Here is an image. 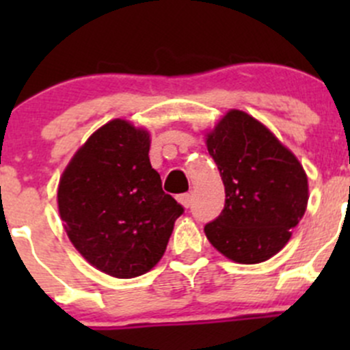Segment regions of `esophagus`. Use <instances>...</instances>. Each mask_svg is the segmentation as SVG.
Masks as SVG:
<instances>
[{"instance_id":"obj_1","label":"esophagus","mask_w":350,"mask_h":350,"mask_svg":"<svg viewBox=\"0 0 350 350\" xmlns=\"http://www.w3.org/2000/svg\"><path fill=\"white\" fill-rule=\"evenodd\" d=\"M178 201H179V203H181L185 208H189V206H191V201H193L191 193H185V195H179V196H178Z\"/></svg>"}]
</instances>
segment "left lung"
Returning <instances> with one entry per match:
<instances>
[{"mask_svg": "<svg viewBox=\"0 0 350 350\" xmlns=\"http://www.w3.org/2000/svg\"><path fill=\"white\" fill-rule=\"evenodd\" d=\"M206 147L225 186V206L204 225L206 239L235 262H264L288 243L305 215L306 172L269 129L241 109L217 123Z\"/></svg>", "mask_w": 350, "mask_h": 350, "instance_id": "8db88e82", "label": "left lung"}]
</instances>
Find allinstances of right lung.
<instances>
[{
    "label": "right lung",
    "mask_w": 350,
    "mask_h": 350,
    "mask_svg": "<svg viewBox=\"0 0 350 350\" xmlns=\"http://www.w3.org/2000/svg\"><path fill=\"white\" fill-rule=\"evenodd\" d=\"M149 149L147 130L111 120L74 154L59 181L69 241L91 266L120 280L152 269L185 211L162 191Z\"/></svg>",
    "instance_id": "right-lung-1"
}]
</instances>
